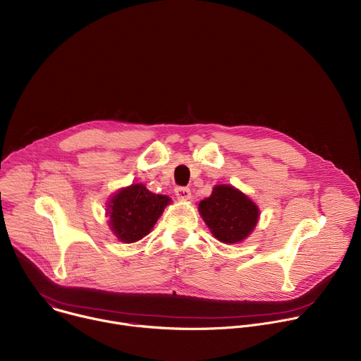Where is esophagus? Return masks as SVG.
<instances>
[{
	"mask_svg": "<svg viewBox=\"0 0 361 361\" xmlns=\"http://www.w3.org/2000/svg\"><path fill=\"white\" fill-rule=\"evenodd\" d=\"M176 195H177V198L181 200V201H187V200L191 198V191H190V188H187V187H177V188H176Z\"/></svg>",
	"mask_w": 361,
	"mask_h": 361,
	"instance_id": "1",
	"label": "esophagus"
}]
</instances>
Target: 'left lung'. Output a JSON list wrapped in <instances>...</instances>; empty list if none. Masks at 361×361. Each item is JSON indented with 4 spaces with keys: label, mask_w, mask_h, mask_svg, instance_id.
Returning a JSON list of instances; mask_svg holds the SVG:
<instances>
[{
    "label": "left lung",
    "mask_w": 361,
    "mask_h": 361,
    "mask_svg": "<svg viewBox=\"0 0 361 361\" xmlns=\"http://www.w3.org/2000/svg\"><path fill=\"white\" fill-rule=\"evenodd\" d=\"M198 212L213 235L226 244H235L251 234L260 217L257 204L228 184L216 185Z\"/></svg>",
    "instance_id": "obj_1"
}]
</instances>
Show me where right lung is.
Here are the masks:
<instances>
[{"label":"right lung","mask_w":361,"mask_h":361,"mask_svg":"<svg viewBox=\"0 0 361 361\" xmlns=\"http://www.w3.org/2000/svg\"><path fill=\"white\" fill-rule=\"evenodd\" d=\"M170 202V197L154 194L144 184L121 188L107 207L111 231L123 243H135L151 231Z\"/></svg>","instance_id":"obj_1"}]
</instances>
